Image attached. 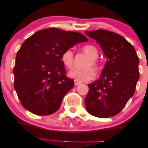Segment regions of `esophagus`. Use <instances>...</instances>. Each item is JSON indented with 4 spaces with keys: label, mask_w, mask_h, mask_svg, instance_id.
I'll list each match as a JSON object with an SVG mask.
<instances>
[{
    "label": "esophagus",
    "mask_w": 148,
    "mask_h": 148,
    "mask_svg": "<svg viewBox=\"0 0 148 148\" xmlns=\"http://www.w3.org/2000/svg\"><path fill=\"white\" fill-rule=\"evenodd\" d=\"M80 84H81V82H79V81H76V80H74V85H75V86H78V85H79Z\"/></svg>",
    "instance_id": "esophagus-1"
}]
</instances>
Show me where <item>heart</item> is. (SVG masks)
Listing matches in <instances>:
<instances>
[{
    "instance_id": "obj_1",
    "label": "heart",
    "mask_w": 148,
    "mask_h": 148,
    "mask_svg": "<svg viewBox=\"0 0 148 148\" xmlns=\"http://www.w3.org/2000/svg\"><path fill=\"white\" fill-rule=\"evenodd\" d=\"M82 51L90 58L87 61L85 67L87 68L84 69H74L69 73V76L72 79L79 82H86L93 79L95 76V72H99L100 69V64L97 60L98 53L97 49L92 45H86L82 47ZM74 53L71 49H66L64 51L61 56V60L64 65L67 69H72L74 67ZM92 66L93 69L90 67Z\"/></svg>"
}]
</instances>
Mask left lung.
Returning a JSON list of instances; mask_svg holds the SVG:
<instances>
[{
  "instance_id": "8db88e82",
  "label": "left lung",
  "mask_w": 148,
  "mask_h": 148,
  "mask_svg": "<svg viewBox=\"0 0 148 148\" xmlns=\"http://www.w3.org/2000/svg\"><path fill=\"white\" fill-rule=\"evenodd\" d=\"M86 34L99 44L107 60L99 79L88 84L85 104L91 115L110 118L120 113L135 92L138 57L133 46L119 34L101 29Z\"/></svg>"
}]
</instances>
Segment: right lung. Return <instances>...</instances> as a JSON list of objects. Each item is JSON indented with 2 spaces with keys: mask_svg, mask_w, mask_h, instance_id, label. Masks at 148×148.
Returning a JSON list of instances; mask_svg holds the SVG:
<instances>
[{
  "mask_svg": "<svg viewBox=\"0 0 148 148\" xmlns=\"http://www.w3.org/2000/svg\"><path fill=\"white\" fill-rule=\"evenodd\" d=\"M80 33L58 28L39 30L22 44L13 69L14 88L25 109L37 115L53 114L74 80L67 78L61 56L76 44L87 42Z\"/></svg>",
  "mask_w": 148,
  "mask_h": 148,
  "instance_id": "1",
  "label": "right lung"
}]
</instances>
